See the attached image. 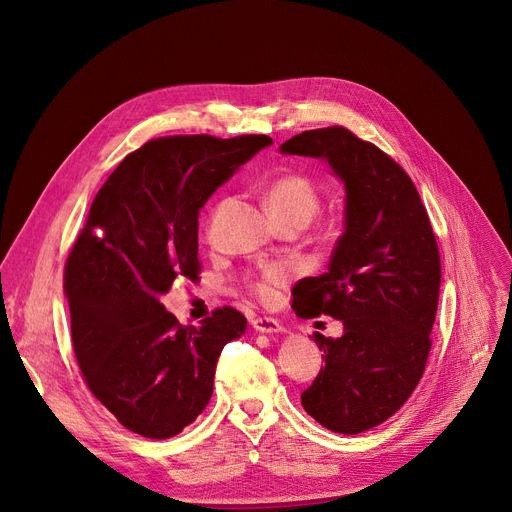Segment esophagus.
<instances>
[{
    "label": "esophagus",
    "instance_id": "1",
    "mask_svg": "<svg viewBox=\"0 0 512 512\" xmlns=\"http://www.w3.org/2000/svg\"><path fill=\"white\" fill-rule=\"evenodd\" d=\"M252 325L260 333H279V331H283V325L277 319H273V316H256Z\"/></svg>",
    "mask_w": 512,
    "mask_h": 512
}]
</instances>
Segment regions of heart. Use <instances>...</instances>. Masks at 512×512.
I'll return each instance as SVG.
<instances>
[{"mask_svg":"<svg viewBox=\"0 0 512 512\" xmlns=\"http://www.w3.org/2000/svg\"><path fill=\"white\" fill-rule=\"evenodd\" d=\"M266 204H269V210L277 221H285V218H304V221L310 223V218L321 206V196L319 189L314 187V183L308 177L298 173H287L275 177L269 183V187H266ZM285 277V266H264L260 273L248 277V287L256 298H269L273 285L285 281Z\"/></svg>","mask_w":512,"mask_h":512,"instance_id":"b5f03b06","label":"heart"}]
</instances>
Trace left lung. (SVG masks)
Segmentation results:
<instances>
[{"label":"left lung","mask_w":512,"mask_h":512,"mask_svg":"<svg viewBox=\"0 0 512 512\" xmlns=\"http://www.w3.org/2000/svg\"><path fill=\"white\" fill-rule=\"evenodd\" d=\"M281 152L325 158L346 185V223L329 271L300 281L291 308L300 319L327 314L344 323L342 337L314 333L325 367L302 406L323 427L356 435L396 415L423 377L440 250L415 183L375 143L327 127L294 135Z\"/></svg>","instance_id":"left-lung-1"}]
</instances>
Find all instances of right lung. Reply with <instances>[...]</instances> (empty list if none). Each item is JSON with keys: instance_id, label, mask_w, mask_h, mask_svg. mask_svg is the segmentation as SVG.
Returning a JSON list of instances; mask_svg holds the SVG:
<instances>
[{"instance_id": "obj_1", "label": "right lung", "mask_w": 512, "mask_h": 512, "mask_svg": "<svg viewBox=\"0 0 512 512\" xmlns=\"http://www.w3.org/2000/svg\"><path fill=\"white\" fill-rule=\"evenodd\" d=\"M266 135H170L131 152L97 191L64 264L72 350L89 392L133 433L166 440L206 408L216 360L246 331L231 306L181 325L160 298L198 281V214Z\"/></svg>"}]
</instances>
